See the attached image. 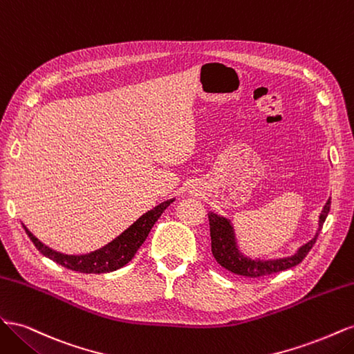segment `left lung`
Returning a JSON list of instances; mask_svg holds the SVG:
<instances>
[{"label": "left lung", "instance_id": "8db88e82", "mask_svg": "<svg viewBox=\"0 0 354 354\" xmlns=\"http://www.w3.org/2000/svg\"><path fill=\"white\" fill-rule=\"evenodd\" d=\"M329 208H330V199H328L326 205L324 207V211L319 217V232L322 229L324 223L328 217ZM208 220H209V232H211V252L214 255V259H216L217 263L221 267H224L226 270L239 276L252 277V279L254 277H264L267 274L283 272L301 263L306 259V255L310 252V250L313 248L319 234L316 233V236L306 245H303L301 248L298 250V252L292 257H286V259H281V260L255 261V260L246 259V257H243L236 248L233 227L229 220L217 216V214H212V212L208 214Z\"/></svg>", "mask_w": 354, "mask_h": 354}]
</instances>
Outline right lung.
I'll list each match as a JSON object with an SVG mask.
<instances>
[{
  "label": "right lung",
  "instance_id": "right-lung-1",
  "mask_svg": "<svg viewBox=\"0 0 354 354\" xmlns=\"http://www.w3.org/2000/svg\"><path fill=\"white\" fill-rule=\"evenodd\" d=\"M173 201L174 199L165 201L156 208L147 211L145 216H142L133 224V226L128 227L115 241H112L109 245H106L104 248L85 255H65L53 251L48 246L42 245L25 226L24 227L30 241L37 246V250L55 263L66 267L69 270H75L80 273H108L121 269L122 266H125L133 259L137 250L140 248L142 243L146 241L149 232L153 227V224L160 217V214L164 212V209Z\"/></svg>",
  "mask_w": 354,
  "mask_h": 354
}]
</instances>
